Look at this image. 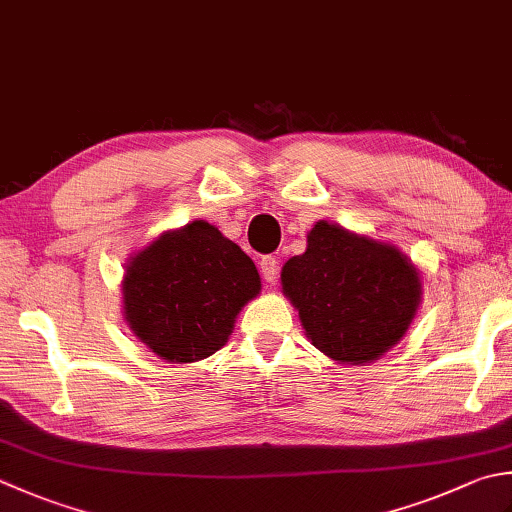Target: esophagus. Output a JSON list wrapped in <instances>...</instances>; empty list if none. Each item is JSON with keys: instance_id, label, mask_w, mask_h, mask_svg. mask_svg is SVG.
Returning a JSON list of instances; mask_svg holds the SVG:
<instances>
[{"instance_id": "1", "label": "esophagus", "mask_w": 512, "mask_h": 512, "mask_svg": "<svg viewBox=\"0 0 512 512\" xmlns=\"http://www.w3.org/2000/svg\"><path fill=\"white\" fill-rule=\"evenodd\" d=\"M259 273H262V277H264V282H268V284H273V282H275V279H277V273H279L277 259H275V257H270V255L262 257V262H259Z\"/></svg>"}]
</instances>
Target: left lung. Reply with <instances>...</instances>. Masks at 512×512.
I'll list each match as a JSON object with an SVG mask.
<instances>
[{
    "instance_id": "1",
    "label": "left lung",
    "mask_w": 512,
    "mask_h": 512,
    "mask_svg": "<svg viewBox=\"0 0 512 512\" xmlns=\"http://www.w3.org/2000/svg\"><path fill=\"white\" fill-rule=\"evenodd\" d=\"M286 297L322 353L344 364L373 362L404 337L419 306V275L388 246L317 222L304 255L282 270Z\"/></svg>"
}]
</instances>
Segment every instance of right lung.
Here are the masks:
<instances>
[{
  "mask_svg": "<svg viewBox=\"0 0 512 512\" xmlns=\"http://www.w3.org/2000/svg\"><path fill=\"white\" fill-rule=\"evenodd\" d=\"M259 286L242 248L215 226L193 222L155 239L128 264L126 322L162 359L197 362L226 344Z\"/></svg>",
  "mask_w": 512,
  "mask_h": 512,
  "instance_id": "1",
  "label": "right lung"
}]
</instances>
